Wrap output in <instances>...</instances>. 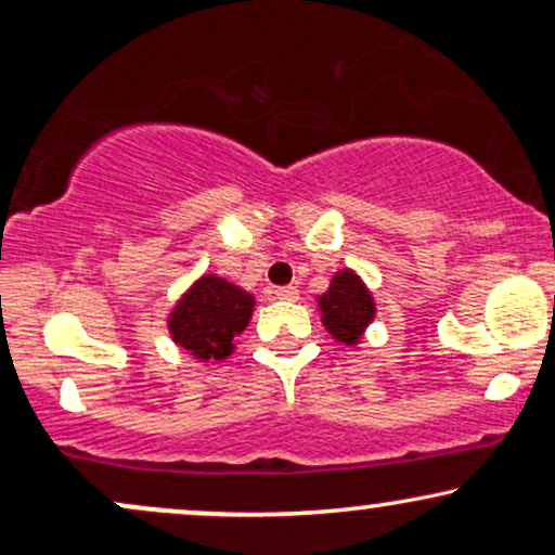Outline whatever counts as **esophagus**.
Here are the masks:
<instances>
[{
    "mask_svg": "<svg viewBox=\"0 0 555 555\" xmlns=\"http://www.w3.org/2000/svg\"><path fill=\"white\" fill-rule=\"evenodd\" d=\"M273 295H276V299H286V302H295V299L299 297L297 286H279V289H273Z\"/></svg>",
    "mask_w": 555,
    "mask_h": 555,
    "instance_id": "1",
    "label": "esophagus"
}]
</instances>
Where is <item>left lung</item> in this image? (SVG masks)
Instances as JSON below:
<instances>
[{
  "label": "left lung",
  "mask_w": 555,
  "mask_h": 555,
  "mask_svg": "<svg viewBox=\"0 0 555 555\" xmlns=\"http://www.w3.org/2000/svg\"><path fill=\"white\" fill-rule=\"evenodd\" d=\"M323 326L336 341L354 347L375 318V299L352 269L334 273L331 286L318 297Z\"/></svg>",
  "instance_id": "1"
}]
</instances>
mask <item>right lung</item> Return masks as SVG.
I'll list each match as a JSON object with an SVG mask.
<instances>
[{
    "mask_svg": "<svg viewBox=\"0 0 555 555\" xmlns=\"http://www.w3.org/2000/svg\"><path fill=\"white\" fill-rule=\"evenodd\" d=\"M256 297L242 286L203 273L169 313V334L177 347L197 362L227 360L234 352V336L247 328Z\"/></svg>",
    "mask_w": 555,
    "mask_h": 555,
    "instance_id": "1",
    "label": "right lung"
}]
</instances>
